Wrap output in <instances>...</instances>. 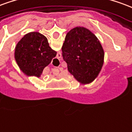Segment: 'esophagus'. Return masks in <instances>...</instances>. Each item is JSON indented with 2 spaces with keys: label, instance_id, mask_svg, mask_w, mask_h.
<instances>
[{
  "label": "esophagus",
  "instance_id": "34e87169",
  "mask_svg": "<svg viewBox=\"0 0 132 132\" xmlns=\"http://www.w3.org/2000/svg\"><path fill=\"white\" fill-rule=\"evenodd\" d=\"M60 57H61V54L58 53L57 54V58H60ZM59 71H62V68H60L59 70L57 69V72H59Z\"/></svg>",
  "mask_w": 132,
  "mask_h": 132
}]
</instances>
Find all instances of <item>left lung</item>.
Segmentation results:
<instances>
[{"label": "left lung", "mask_w": 132, "mask_h": 132, "mask_svg": "<svg viewBox=\"0 0 132 132\" xmlns=\"http://www.w3.org/2000/svg\"><path fill=\"white\" fill-rule=\"evenodd\" d=\"M68 70L82 84L94 80L104 62V51L94 34L85 27L77 26L66 34L61 47Z\"/></svg>", "instance_id": "obj_1"}]
</instances>
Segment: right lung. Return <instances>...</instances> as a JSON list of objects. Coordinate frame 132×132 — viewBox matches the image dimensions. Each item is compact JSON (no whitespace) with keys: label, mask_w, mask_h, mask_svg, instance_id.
I'll list each match as a JSON object with an SVG mask.
<instances>
[{"label":"right lung","mask_w":132,"mask_h":132,"mask_svg":"<svg viewBox=\"0 0 132 132\" xmlns=\"http://www.w3.org/2000/svg\"><path fill=\"white\" fill-rule=\"evenodd\" d=\"M56 52L50 47L45 36L39 32H30L19 40L14 50V59L26 76L40 78L44 69L55 57Z\"/></svg>","instance_id":"obj_1"}]
</instances>
